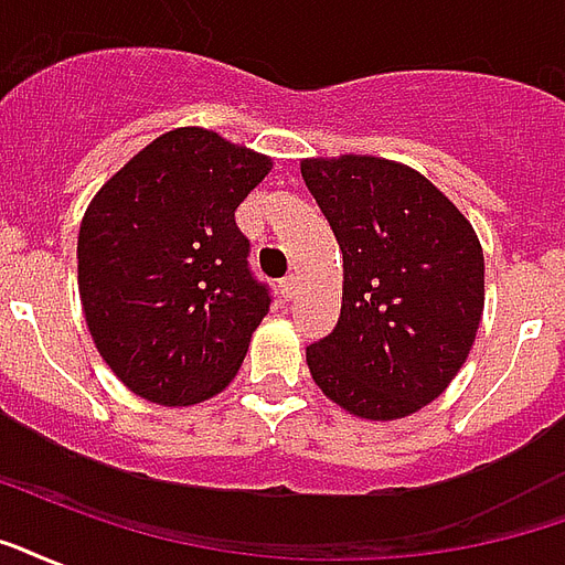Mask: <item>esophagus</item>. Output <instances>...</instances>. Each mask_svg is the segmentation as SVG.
Masks as SVG:
<instances>
[{
    "instance_id": "1",
    "label": "esophagus",
    "mask_w": 565,
    "mask_h": 565,
    "mask_svg": "<svg viewBox=\"0 0 565 565\" xmlns=\"http://www.w3.org/2000/svg\"><path fill=\"white\" fill-rule=\"evenodd\" d=\"M296 292H299V278H296V275L284 278V281H281V299L292 301V299H296Z\"/></svg>"
}]
</instances>
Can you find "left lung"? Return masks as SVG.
<instances>
[{
	"mask_svg": "<svg viewBox=\"0 0 565 565\" xmlns=\"http://www.w3.org/2000/svg\"><path fill=\"white\" fill-rule=\"evenodd\" d=\"M301 180L343 254L338 326L308 347L313 382L350 415H415L454 382L480 329V239L445 192L391 159H301Z\"/></svg>",
	"mask_w": 565,
	"mask_h": 565,
	"instance_id": "obj_1",
	"label": "left lung"
}]
</instances>
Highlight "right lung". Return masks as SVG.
<instances>
[{"mask_svg":"<svg viewBox=\"0 0 565 565\" xmlns=\"http://www.w3.org/2000/svg\"><path fill=\"white\" fill-rule=\"evenodd\" d=\"M269 168L213 129L178 127L111 174L82 215V311L136 397L192 406L236 376L273 296L248 273L234 213Z\"/></svg>","mask_w":565,"mask_h":565,"instance_id":"add662e5","label":"right lung"}]
</instances>
